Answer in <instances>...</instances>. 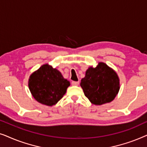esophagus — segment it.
Segmentation results:
<instances>
[{
    "mask_svg": "<svg viewBox=\"0 0 147 147\" xmlns=\"http://www.w3.org/2000/svg\"><path fill=\"white\" fill-rule=\"evenodd\" d=\"M71 84L73 86H78L79 85V82H74V81H72L71 82Z\"/></svg>",
    "mask_w": 147,
    "mask_h": 147,
    "instance_id": "obj_1",
    "label": "esophagus"
}]
</instances>
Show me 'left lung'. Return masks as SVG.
Segmentation results:
<instances>
[{"label":"left lung","mask_w":147,"mask_h":147,"mask_svg":"<svg viewBox=\"0 0 147 147\" xmlns=\"http://www.w3.org/2000/svg\"><path fill=\"white\" fill-rule=\"evenodd\" d=\"M80 86L91 103L102 105L115 98L120 90V80L114 70L100 62L96 67H90L86 70Z\"/></svg>","instance_id":"left-lung-1"}]
</instances>
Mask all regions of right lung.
Segmentation results:
<instances>
[{"mask_svg":"<svg viewBox=\"0 0 147 147\" xmlns=\"http://www.w3.org/2000/svg\"><path fill=\"white\" fill-rule=\"evenodd\" d=\"M70 82L61 72L45 64L30 76L29 88L33 98L44 105L52 106L63 98Z\"/></svg>","mask_w":147,"mask_h":147,"instance_id":"right-lung-1","label":"right lung"}]
</instances>
